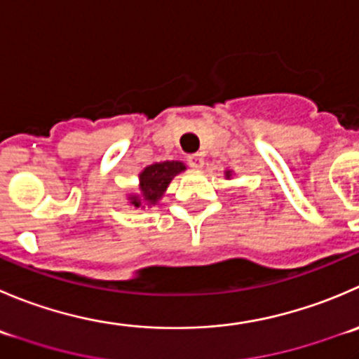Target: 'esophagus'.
Returning a JSON list of instances; mask_svg holds the SVG:
<instances>
[{
	"instance_id": "esophagus-1",
	"label": "esophagus",
	"mask_w": 359,
	"mask_h": 359,
	"mask_svg": "<svg viewBox=\"0 0 359 359\" xmlns=\"http://www.w3.org/2000/svg\"><path fill=\"white\" fill-rule=\"evenodd\" d=\"M187 163H189L193 168H201V166H203V156L201 154L189 156V158H187Z\"/></svg>"
}]
</instances>
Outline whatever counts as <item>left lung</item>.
I'll return each mask as SVG.
<instances>
[{
  "instance_id": "1",
  "label": "left lung",
  "mask_w": 359,
  "mask_h": 359,
  "mask_svg": "<svg viewBox=\"0 0 359 359\" xmlns=\"http://www.w3.org/2000/svg\"><path fill=\"white\" fill-rule=\"evenodd\" d=\"M224 175H226V179H229V177H231V170H226Z\"/></svg>"
}]
</instances>
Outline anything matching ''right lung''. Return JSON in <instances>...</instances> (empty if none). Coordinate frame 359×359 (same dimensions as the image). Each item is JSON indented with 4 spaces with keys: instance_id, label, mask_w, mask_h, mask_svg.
I'll list each match as a JSON object with an SVG mask.
<instances>
[{
    "instance_id": "add662e5",
    "label": "right lung",
    "mask_w": 359,
    "mask_h": 359,
    "mask_svg": "<svg viewBox=\"0 0 359 359\" xmlns=\"http://www.w3.org/2000/svg\"><path fill=\"white\" fill-rule=\"evenodd\" d=\"M186 170V165L182 161H163L149 165L147 168L142 170L140 186H138L137 194H130L128 200L135 208L151 207L156 205L161 196L165 194L166 187L173 180V177L179 175L180 172Z\"/></svg>"
}]
</instances>
